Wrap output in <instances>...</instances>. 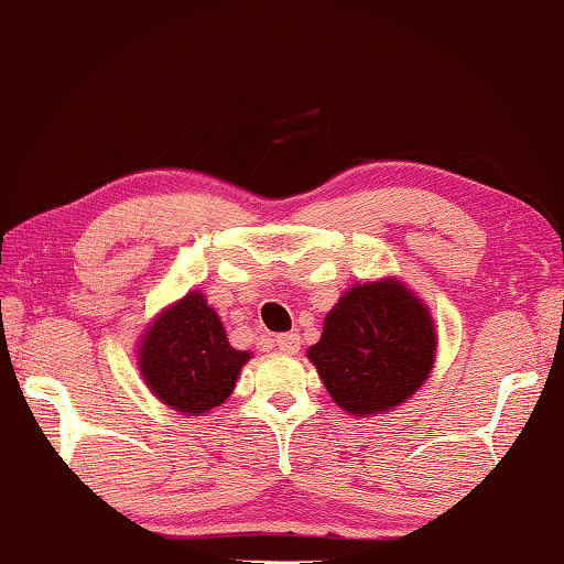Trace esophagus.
Listing matches in <instances>:
<instances>
[{
  "label": "esophagus",
  "mask_w": 564,
  "mask_h": 564,
  "mask_svg": "<svg viewBox=\"0 0 564 564\" xmlns=\"http://www.w3.org/2000/svg\"><path fill=\"white\" fill-rule=\"evenodd\" d=\"M274 343H278L280 352L284 355H296L299 348H302V338H299V333H282V336L274 338Z\"/></svg>",
  "instance_id": "34e87169"
}]
</instances>
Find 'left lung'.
I'll use <instances>...</instances> for the list:
<instances>
[{
    "mask_svg": "<svg viewBox=\"0 0 564 564\" xmlns=\"http://www.w3.org/2000/svg\"><path fill=\"white\" fill-rule=\"evenodd\" d=\"M438 350L435 321L399 278L352 284L306 350L326 392L350 416L397 409L431 377Z\"/></svg>",
    "mask_w": 564,
    "mask_h": 564,
    "instance_id": "left-lung-1",
    "label": "left lung"
}]
</instances>
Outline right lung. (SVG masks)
Returning <instances> with one entry per match:
<instances>
[{
    "label": "right lung",
    "mask_w": 564,
    "mask_h": 564,
    "mask_svg": "<svg viewBox=\"0 0 564 564\" xmlns=\"http://www.w3.org/2000/svg\"><path fill=\"white\" fill-rule=\"evenodd\" d=\"M252 358L228 343L221 318L199 290L160 312L138 343L135 365L145 387L185 416H204L234 394L238 375Z\"/></svg>",
    "instance_id": "obj_1"
}]
</instances>
